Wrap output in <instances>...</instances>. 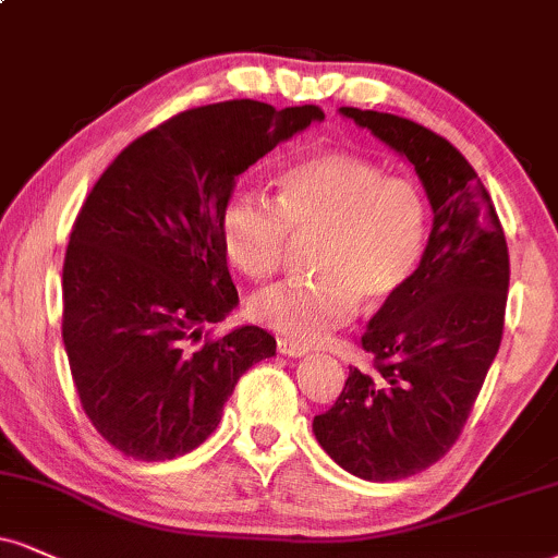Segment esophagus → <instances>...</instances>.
Returning <instances> with one entry per match:
<instances>
[{
  "label": "esophagus",
  "mask_w": 558,
  "mask_h": 558,
  "mask_svg": "<svg viewBox=\"0 0 558 558\" xmlns=\"http://www.w3.org/2000/svg\"><path fill=\"white\" fill-rule=\"evenodd\" d=\"M278 353L291 355V359H304V355H308V348L293 343V340L280 338V340H278Z\"/></svg>",
  "instance_id": "esophagus-1"
}]
</instances>
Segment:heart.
I'll return each mask as SVG.
<instances>
[{"label":"heart","instance_id":"b5f03b06","mask_svg":"<svg viewBox=\"0 0 558 558\" xmlns=\"http://www.w3.org/2000/svg\"><path fill=\"white\" fill-rule=\"evenodd\" d=\"M428 233V207L408 179L385 177L351 153L304 158L278 179V203L254 190L228 197L220 236L246 278L267 280L283 265L291 236L319 239L317 280L283 283L250 301V317L301 345H317L353 319L359 299L379 306L405 288Z\"/></svg>","mask_w":558,"mask_h":558}]
</instances>
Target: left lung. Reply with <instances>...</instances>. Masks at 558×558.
<instances>
[{"mask_svg": "<svg viewBox=\"0 0 558 558\" xmlns=\"http://www.w3.org/2000/svg\"><path fill=\"white\" fill-rule=\"evenodd\" d=\"M340 113L413 166L434 220L411 280L361 338L374 366H351L312 428L343 471L400 481L445 458L471 415L505 330L509 252L492 197L458 147L395 113Z\"/></svg>", "mask_w": 558, "mask_h": 558, "instance_id": "8db88e82", "label": "left lung"}]
</instances>
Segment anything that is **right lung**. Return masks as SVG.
Segmentation results:
<instances>
[{"mask_svg":"<svg viewBox=\"0 0 558 558\" xmlns=\"http://www.w3.org/2000/svg\"><path fill=\"white\" fill-rule=\"evenodd\" d=\"M319 106H199L137 137L96 181L64 254L62 338L96 432L134 460H173L220 424L246 368L275 338L241 325L220 218L236 179L275 145L322 122Z\"/></svg>","mask_w":558,"mask_h":558,"instance_id":"1","label":"right lung"}]
</instances>
